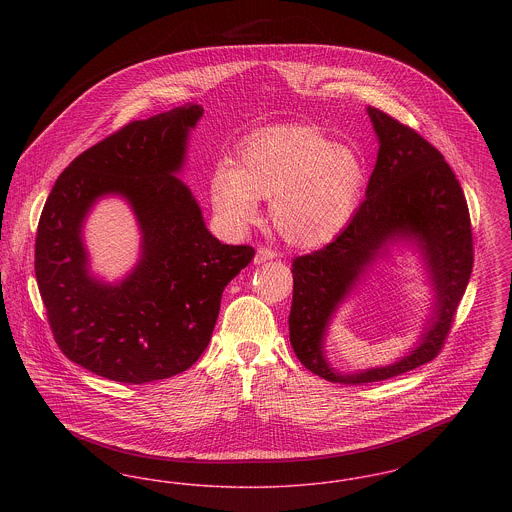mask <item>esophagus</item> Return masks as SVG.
Here are the masks:
<instances>
[{
    "label": "esophagus",
    "instance_id": "obj_1",
    "mask_svg": "<svg viewBox=\"0 0 512 512\" xmlns=\"http://www.w3.org/2000/svg\"><path fill=\"white\" fill-rule=\"evenodd\" d=\"M274 257H276V251H272V249H268V247H259L257 253H255V265L272 261Z\"/></svg>",
    "mask_w": 512,
    "mask_h": 512
}]
</instances>
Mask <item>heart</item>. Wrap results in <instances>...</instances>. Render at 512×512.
I'll list each match as a JSON object with an SVG mask.
<instances>
[{"mask_svg":"<svg viewBox=\"0 0 512 512\" xmlns=\"http://www.w3.org/2000/svg\"><path fill=\"white\" fill-rule=\"evenodd\" d=\"M365 180V163L353 147L334 144L313 124H280L247 136L236 167L217 165L209 195L215 215L234 232L259 219V199H268L278 234L313 249L349 226Z\"/></svg>","mask_w":512,"mask_h":512,"instance_id":"1","label":"heart"}]
</instances>
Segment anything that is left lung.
<instances>
[{
  "instance_id": "obj_1",
  "label": "left lung",
  "mask_w": 512,
  "mask_h": 512,
  "mask_svg": "<svg viewBox=\"0 0 512 512\" xmlns=\"http://www.w3.org/2000/svg\"><path fill=\"white\" fill-rule=\"evenodd\" d=\"M378 157L366 199L340 236L293 259L290 341L301 365L336 384L380 382L430 363L443 347L470 280L474 253L463 188L436 147L380 109L366 107ZM413 243L435 293L433 313L409 356L351 375L330 367L325 332L340 303L391 244Z\"/></svg>"
}]
</instances>
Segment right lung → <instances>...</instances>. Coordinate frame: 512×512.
<instances>
[{"label":"right lung","mask_w":512,"mask_h":512,"mask_svg":"<svg viewBox=\"0 0 512 512\" xmlns=\"http://www.w3.org/2000/svg\"><path fill=\"white\" fill-rule=\"evenodd\" d=\"M201 105L134 121L80 153L57 178L38 222L36 280L59 349L76 365L122 384L184 372L201 357L220 297L251 263L249 245L207 230L186 163ZM119 194L141 228V259L119 283L89 270L81 228L101 196Z\"/></svg>","instance_id":"obj_1"}]
</instances>
